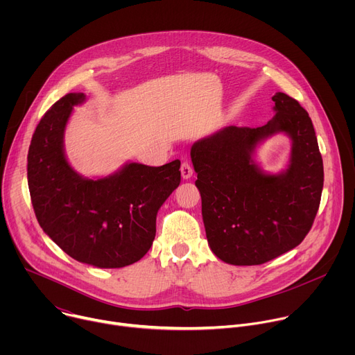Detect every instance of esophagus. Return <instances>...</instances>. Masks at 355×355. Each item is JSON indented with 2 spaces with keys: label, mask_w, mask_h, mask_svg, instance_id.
Here are the masks:
<instances>
[{
  "label": "esophagus",
  "mask_w": 355,
  "mask_h": 355,
  "mask_svg": "<svg viewBox=\"0 0 355 355\" xmlns=\"http://www.w3.org/2000/svg\"><path fill=\"white\" fill-rule=\"evenodd\" d=\"M192 174H193V170H192L191 164L188 162H184L181 164V175H182V178L184 180H189L192 177Z\"/></svg>",
  "instance_id": "obj_1"
}]
</instances>
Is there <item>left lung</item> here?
Segmentation results:
<instances>
[{
	"label": "left lung",
	"mask_w": 355,
	"mask_h": 355,
	"mask_svg": "<svg viewBox=\"0 0 355 355\" xmlns=\"http://www.w3.org/2000/svg\"><path fill=\"white\" fill-rule=\"evenodd\" d=\"M271 121L226 126L195 141L191 160L202 219L214 254L233 266H259L295 248L309 233L323 189V160L309 114L284 92L272 96ZM282 132L291 140L287 167L272 175L257 148Z\"/></svg>",
	"instance_id": "obj_1"
}]
</instances>
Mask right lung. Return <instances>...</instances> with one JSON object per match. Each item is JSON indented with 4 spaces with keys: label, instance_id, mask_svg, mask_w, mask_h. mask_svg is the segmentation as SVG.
<instances>
[{
    "label": "right lung",
    "instance_id": "1",
    "mask_svg": "<svg viewBox=\"0 0 355 355\" xmlns=\"http://www.w3.org/2000/svg\"><path fill=\"white\" fill-rule=\"evenodd\" d=\"M85 94L70 92L40 119L28 151V185L43 232L71 259L98 268L139 261L153 244L157 212L180 185V160L162 167L125 163L88 178L69 163L64 132Z\"/></svg>",
    "mask_w": 355,
    "mask_h": 355
}]
</instances>
